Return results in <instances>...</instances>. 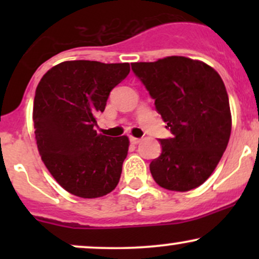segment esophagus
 Listing matches in <instances>:
<instances>
[{"mask_svg":"<svg viewBox=\"0 0 259 259\" xmlns=\"http://www.w3.org/2000/svg\"><path fill=\"white\" fill-rule=\"evenodd\" d=\"M129 140H130V142H132L133 145H138L139 142L141 141V139H139V138H134V136H130Z\"/></svg>","mask_w":259,"mask_h":259,"instance_id":"1","label":"esophagus"}]
</instances>
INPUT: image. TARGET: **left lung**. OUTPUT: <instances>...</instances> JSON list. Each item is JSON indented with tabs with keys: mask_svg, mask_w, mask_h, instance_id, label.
I'll use <instances>...</instances> for the list:
<instances>
[{
	"mask_svg": "<svg viewBox=\"0 0 259 259\" xmlns=\"http://www.w3.org/2000/svg\"><path fill=\"white\" fill-rule=\"evenodd\" d=\"M132 69L173 134L159 139L162 153L150 164L154 181L170 191L196 189L213 173L230 138V106L221 75L180 56L133 63Z\"/></svg>",
	"mask_w": 259,
	"mask_h": 259,
	"instance_id": "8db88e82",
	"label": "left lung"
}]
</instances>
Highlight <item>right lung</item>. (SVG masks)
Segmentation results:
<instances>
[{"label": "right lung", "instance_id": "obj_1", "mask_svg": "<svg viewBox=\"0 0 259 259\" xmlns=\"http://www.w3.org/2000/svg\"><path fill=\"white\" fill-rule=\"evenodd\" d=\"M129 72V63L68 61L51 68L38 82L32 111L38 153L72 195L101 197L119 183L129 139L101 135L95 126L111 91Z\"/></svg>", "mask_w": 259, "mask_h": 259}]
</instances>
